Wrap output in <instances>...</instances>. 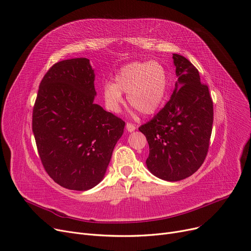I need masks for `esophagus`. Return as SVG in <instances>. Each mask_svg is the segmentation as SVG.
Segmentation results:
<instances>
[{"label": "esophagus", "instance_id": "34e87169", "mask_svg": "<svg viewBox=\"0 0 251 251\" xmlns=\"http://www.w3.org/2000/svg\"><path fill=\"white\" fill-rule=\"evenodd\" d=\"M135 125H133V124H131V123H127L126 124V129H127V131L128 132H132V131H134L135 130Z\"/></svg>", "mask_w": 251, "mask_h": 251}]
</instances>
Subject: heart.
<instances>
[{
  "label": "heart",
  "instance_id": "heart-1",
  "mask_svg": "<svg viewBox=\"0 0 251 251\" xmlns=\"http://www.w3.org/2000/svg\"><path fill=\"white\" fill-rule=\"evenodd\" d=\"M169 88V78L164 65L158 61L132 62L121 68L114 82H106L102 95L108 111L119 113L124 101L122 92H127V100L141 114L156 113L164 102Z\"/></svg>",
  "mask_w": 251,
  "mask_h": 251
}]
</instances>
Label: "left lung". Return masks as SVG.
Instances as JSON below:
<instances>
[{"instance_id": "left-lung-1", "label": "left lung", "mask_w": 251, "mask_h": 251, "mask_svg": "<svg viewBox=\"0 0 251 251\" xmlns=\"http://www.w3.org/2000/svg\"><path fill=\"white\" fill-rule=\"evenodd\" d=\"M178 77L165 106L138 130L148 140L147 167L155 176L178 181L197 171L206 158L213 123V102L198 70L173 54Z\"/></svg>"}]
</instances>
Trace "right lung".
Listing matches in <instances>:
<instances>
[{"mask_svg":"<svg viewBox=\"0 0 251 251\" xmlns=\"http://www.w3.org/2000/svg\"><path fill=\"white\" fill-rule=\"evenodd\" d=\"M95 74L87 58L62 60L40 83L32 132L49 176L74 191L94 188L104 177L125 122L94 103Z\"/></svg>","mask_w":251,"mask_h":251,"instance_id":"right-lung-1","label":"right lung"}]
</instances>
